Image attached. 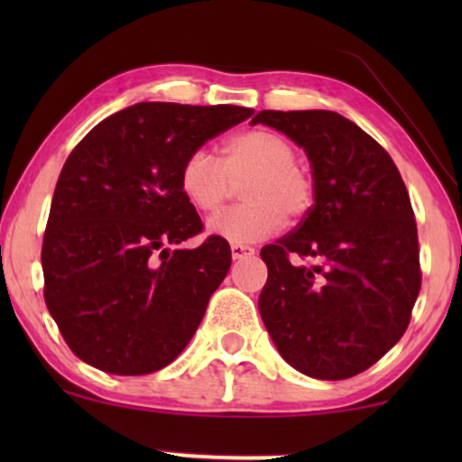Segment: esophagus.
<instances>
[{
    "label": "esophagus",
    "instance_id": "34e87169",
    "mask_svg": "<svg viewBox=\"0 0 462 462\" xmlns=\"http://www.w3.org/2000/svg\"><path fill=\"white\" fill-rule=\"evenodd\" d=\"M230 249H232V258H235V261H243V258L254 256V247L243 245V243H232Z\"/></svg>",
    "mask_w": 462,
    "mask_h": 462
}]
</instances>
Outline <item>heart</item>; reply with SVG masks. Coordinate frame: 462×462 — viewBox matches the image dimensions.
<instances>
[{"label":"heart","instance_id":"heart-1","mask_svg":"<svg viewBox=\"0 0 462 462\" xmlns=\"http://www.w3.org/2000/svg\"><path fill=\"white\" fill-rule=\"evenodd\" d=\"M247 175L246 179L245 176ZM241 184V206L210 217V235L232 243L258 241L284 226L286 215L309 213L315 199L310 169L295 161V147L273 130L238 132L221 145V162L204 147L190 152L180 169V190L199 213H215Z\"/></svg>","mask_w":462,"mask_h":462}]
</instances>
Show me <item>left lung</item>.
<instances>
[{
  "label": "left lung",
  "instance_id": "1",
  "mask_svg": "<svg viewBox=\"0 0 462 462\" xmlns=\"http://www.w3.org/2000/svg\"><path fill=\"white\" fill-rule=\"evenodd\" d=\"M252 124L304 147L315 180L301 224L261 249L264 328L301 374L352 378L400 341L421 289L406 184L384 147L332 110H263Z\"/></svg>",
  "mask_w": 462,
  "mask_h": 462
}]
</instances>
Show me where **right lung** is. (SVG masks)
Instances as JSON below:
<instances>
[{"label": "right lung", "instance_id": "right-lung-1", "mask_svg": "<svg viewBox=\"0 0 462 462\" xmlns=\"http://www.w3.org/2000/svg\"><path fill=\"white\" fill-rule=\"evenodd\" d=\"M252 113L141 102L106 116L69 153L41 263L47 310L79 360L143 375L189 346L232 254L215 235L195 249H171L204 230L180 190V169Z\"/></svg>", "mask_w": 462, "mask_h": 462}]
</instances>
